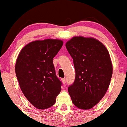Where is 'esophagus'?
Segmentation results:
<instances>
[{
  "label": "esophagus",
  "mask_w": 127,
  "mask_h": 127,
  "mask_svg": "<svg viewBox=\"0 0 127 127\" xmlns=\"http://www.w3.org/2000/svg\"><path fill=\"white\" fill-rule=\"evenodd\" d=\"M62 83H63L64 84H65V83H66V80H65V78H62Z\"/></svg>",
  "instance_id": "esophagus-1"
}]
</instances>
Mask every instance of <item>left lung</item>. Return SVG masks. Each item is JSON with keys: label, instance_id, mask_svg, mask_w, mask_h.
<instances>
[{"label": "left lung", "instance_id": "obj_1", "mask_svg": "<svg viewBox=\"0 0 127 127\" xmlns=\"http://www.w3.org/2000/svg\"><path fill=\"white\" fill-rule=\"evenodd\" d=\"M73 60L75 80L68 87L73 104L83 110L96 106L106 93L112 64L104 45L93 37L74 36L66 42Z\"/></svg>", "mask_w": 127, "mask_h": 127}]
</instances>
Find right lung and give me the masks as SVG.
<instances>
[{"instance_id": "1", "label": "right lung", "mask_w": 127, "mask_h": 127, "mask_svg": "<svg viewBox=\"0 0 127 127\" xmlns=\"http://www.w3.org/2000/svg\"><path fill=\"white\" fill-rule=\"evenodd\" d=\"M62 40H36L19 53L15 73L20 87L29 102L38 109L53 106L62 83L56 75L53 59L62 47Z\"/></svg>"}]
</instances>
